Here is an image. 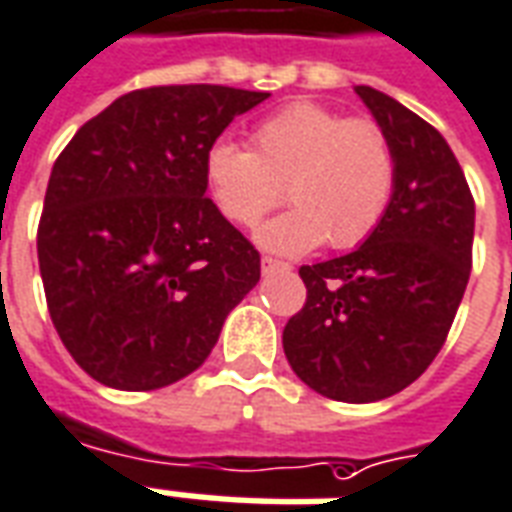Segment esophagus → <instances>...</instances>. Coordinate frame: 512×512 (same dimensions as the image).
Returning a JSON list of instances; mask_svg holds the SVG:
<instances>
[{
  "instance_id": "34e87169",
  "label": "esophagus",
  "mask_w": 512,
  "mask_h": 512,
  "mask_svg": "<svg viewBox=\"0 0 512 512\" xmlns=\"http://www.w3.org/2000/svg\"><path fill=\"white\" fill-rule=\"evenodd\" d=\"M275 270H292L286 261H278V259H272V256H261V272H275Z\"/></svg>"
}]
</instances>
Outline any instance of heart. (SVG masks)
Masks as SVG:
<instances>
[{
	"mask_svg": "<svg viewBox=\"0 0 512 512\" xmlns=\"http://www.w3.org/2000/svg\"><path fill=\"white\" fill-rule=\"evenodd\" d=\"M395 149L374 119H346L313 100L286 103L253 128L251 149L220 138L204 177L223 218L256 226L283 199L294 210L256 234L264 251L300 256L327 242L346 251L368 240L395 193Z\"/></svg>",
	"mask_w": 512,
	"mask_h": 512,
	"instance_id": "heart-1",
	"label": "heart"
}]
</instances>
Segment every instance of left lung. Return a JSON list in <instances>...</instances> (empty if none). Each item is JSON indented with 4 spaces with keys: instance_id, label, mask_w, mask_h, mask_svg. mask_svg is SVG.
Instances as JSON below:
<instances>
[{
    "instance_id": "8db88e82",
    "label": "left lung",
    "mask_w": 512,
    "mask_h": 512,
    "mask_svg": "<svg viewBox=\"0 0 512 512\" xmlns=\"http://www.w3.org/2000/svg\"><path fill=\"white\" fill-rule=\"evenodd\" d=\"M395 149L390 210L346 256L302 267V311L283 330L292 371L324 398L401 393L442 349L469 283L475 201L445 136L374 87H354Z\"/></svg>"
}]
</instances>
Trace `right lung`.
Here are the masks:
<instances>
[{
	"label": "right lung",
	"mask_w": 512,
	"mask_h": 512,
	"mask_svg": "<svg viewBox=\"0 0 512 512\" xmlns=\"http://www.w3.org/2000/svg\"><path fill=\"white\" fill-rule=\"evenodd\" d=\"M270 92L136 89L81 125L51 169L37 261L65 349L114 390L193 374L259 283V253L207 199L215 138Z\"/></svg>",
	"instance_id": "1"
}]
</instances>
